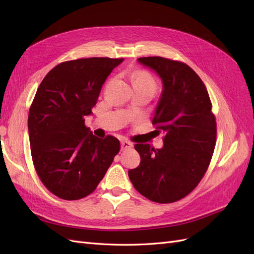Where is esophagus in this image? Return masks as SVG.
Returning a JSON list of instances; mask_svg holds the SVG:
<instances>
[{
  "instance_id": "1",
  "label": "esophagus",
  "mask_w": 254,
  "mask_h": 254,
  "mask_svg": "<svg viewBox=\"0 0 254 254\" xmlns=\"http://www.w3.org/2000/svg\"><path fill=\"white\" fill-rule=\"evenodd\" d=\"M132 147V144L128 141H122L121 142V148L122 150H128Z\"/></svg>"
}]
</instances>
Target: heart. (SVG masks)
I'll use <instances>...</instances> for the list:
<instances>
[{"label": "heart", "instance_id": "1", "mask_svg": "<svg viewBox=\"0 0 254 254\" xmlns=\"http://www.w3.org/2000/svg\"><path fill=\"white\" fill-rule=\"evenodd\" d=\"M132 81H133V84H141V86L148 87L153 91H155L157 88L156 80L153 79V77L148 72H145V71L136 72L132 76Z\"/></svg>", "mask_w": 254, "mask_h": 254}]
</instances>
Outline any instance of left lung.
Listing matches in <instances>:
<instances>
[{"instance_id":"obj_1","label":"left lung","mask_w":254,"mask_h":254,"mask_svg":"<svg viewBox=\"0 0 254 254\" xmlns=\"http://www.w3.org/2000/svg\"><path fill=\"white\" fill-rule=\"evenodd\" d=\"M163 82L152 125L164 133L155 149L135 144L141 163L128 176L134 189L158 203L188 196L201 181L216 144V120L203 81L187 64L163 57H141Z\"/></svg>"}]
</instances>
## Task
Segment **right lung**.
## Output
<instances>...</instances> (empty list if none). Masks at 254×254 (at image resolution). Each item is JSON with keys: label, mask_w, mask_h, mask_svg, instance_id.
I'll return each mask as SVG.
<instances>
[{"label": "right lung", "mask_w": 254, "mask_h": 254, "mask_svg": "<svg viewBox=\"0 0 254 254\" xmlns=\"http://www.w3.org/2000/svg\"><path fill=\"white\" fill-rule=\"evenodd\" d=\"M123 60L92 57L61 63L43 78L30 105L28 133L35 170L43 186L64 200L94 191L120 151L117 137H96L84 118Z\"/></svg>", "instance_id": "right-lung-1"}]
</instances>
